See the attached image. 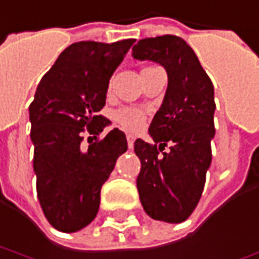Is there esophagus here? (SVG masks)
I'll return each instance as SVG.
<instances>
[{
	"label": "esophagus",
	"instance_id": "34e87169",
	"mask_svg": "<svg viewBox=\"0 0 259 259\" xmlns=\"http://www.w3.org/2000/svg\"><path fill=\"white\" fill-rule=\"evenodd\" d=\"M126 141H128V147H130V148H133V147H134V137H133V135H128V137H126Z\"/></svg>",
	"mask_w": 259,
	"mask_h": 259
}]
</instances>
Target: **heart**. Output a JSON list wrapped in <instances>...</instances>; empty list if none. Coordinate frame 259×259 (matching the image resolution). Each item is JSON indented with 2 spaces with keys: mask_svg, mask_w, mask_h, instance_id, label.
Segmentation results:
<instances>
[{
  "mask_svg": "<svg viewBox=\"0 0 259 259\" xmlns=\"http://www.w3.org/2000/svg\"><path fill=\"white\" fill-rule=\"evenodd\" d=\"M115 122L119 124V126H122L124 130L130 131V133H135L138 131L145 121V114L142 112L141 109L137 108H122L115 112L114 115Z\"/></svg>",
  "mask_w": 259,
  "mask_h": 259,
  "instance_id": "b5f03b06",
  "label": "heart"
}]
</instances>
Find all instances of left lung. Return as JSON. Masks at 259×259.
I'll list each match as a JSON object with an SVG mask.
<instances>
[{"instance_id":"left-lung-1","label":"left lung","mask_w":259,"mask_h":259,"mask_svg":"<svg viewBox=\"0 0 259 259\" xmlns=\"http://www.w3.org/2000/svg\"><path fill=\"white\" fill-rule=\"evenodd\" d=\"M133 57L157 62L168 74L164 101L148 130L154 144L140 138L134 144L141 161L140 199L152 220L182 223L198 204L212 159L214 85L194 50L180 36L140 39ZM168 142L170 152L162 153Z\"/></svg>"}]
</instances>
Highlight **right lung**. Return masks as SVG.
I'll return each instance as SVG.
<instances>
[{"label": "right lung", "mask_w": 259, "mask_h": 259, "mask_svg": "<svg viewBox=\"0 0 259 259\" xmlns=\"http://www.w3.org/2000/svg\"><path fill=\"white\" fill-rule=\"evenodd\" d=\"M134 42H74L36 87L29 105L36 194L55 230L77 232L91 224L102 184L128 148L118 128L95 143L91 137L97 139L109 124L98 112L105 105L109 78ZM84 133L92 135L87 149L80 144Z\"/></svg>", "instance_id": "obj_1"}]
</instances>
